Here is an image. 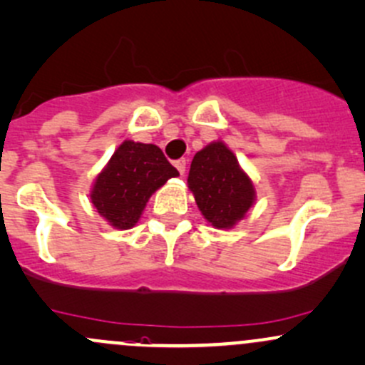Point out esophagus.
Returning a JSON list of instances; mask_svg holds the SVG:
<instances>
[{
    "instance_id": "obj_1",
    "label": "esophagus",
    "mask_w": 365,
    "mask_h": 365,
    "mask_svg": "<svg viewBox=\"0 0 365 365\" xmlns=\"http://www.w3.org/2000/svg\"><path fill=\"white\" fill-rule=\"evenodd\" d=\"M175 166H176V170L180 171V175H183V173H185L187 161H185V159H178V161H175Z\"/></svg>"
}]
</instances>
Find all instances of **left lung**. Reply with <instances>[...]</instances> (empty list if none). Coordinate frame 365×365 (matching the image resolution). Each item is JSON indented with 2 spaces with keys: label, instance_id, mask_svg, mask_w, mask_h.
Instances as JSON below:
<instances>
[{
  "label": "left lung",
  "instance_id": "8db88e82",
  "mask_svg": "<svg viewBox=\"0 0 365 365\" xmlns=\"http://www.w3.org/2000/svg\"><path fill=\"white\" fill-rule=\"evenodd\" d=\"M189 189L199 211L216 228H232L255 202L251 178L223 142H213L194 155Z\"/></svg>",
  "mask_w": 365,
  "mask_h": 365
}]
</instances>
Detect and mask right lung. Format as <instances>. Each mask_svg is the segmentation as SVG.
Returning <instances> with one entry per match:
<instances>
[{"label": "right lung", "mask_w": 365, "mask_h": 365, "mask_svg": "<svg viewBox=\"0 0 365 365\" xmlns=\"http://www.w3.org/2000/svg\"><path fill=\"white\" fill-rule=\"evenodd\" d=\"M173 176L178 171L158 145L126 140L95 180L91 202L112 227L126 230L138 222L150 195Z\"/></svg>", "instance_id": "1"}]
</instances>
